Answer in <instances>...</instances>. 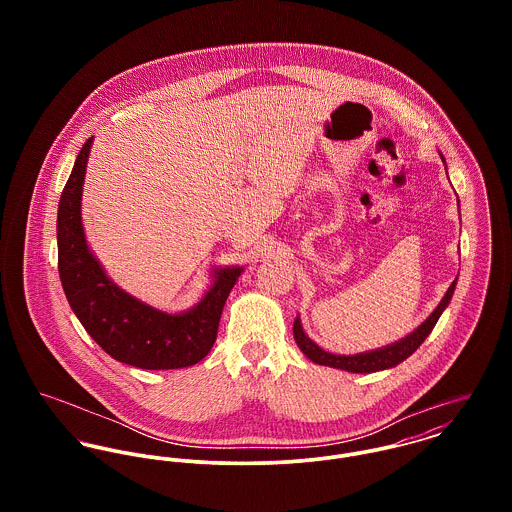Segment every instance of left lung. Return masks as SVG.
I'll list each match as a JSON object with an SVG mask.
<instances>
[{
  "instance_id": "8db88e82",
  "label": "left lung",
  "mask_w": 512,
  "mask_h": 512,
  "mask_svg": "<svg viewBox=\"0 0 512 512\" xmlns=\"http://www.w3.org/2000/svg\"><path fill=\"white\" fill-rule=\"evenodd\" d=\"M441 155V153H439ZM441 161L445 163V157L441 155ZM459 205V201H457ZM457 286V278L451 282V286L447 288L445 295L441 297L438 307L428 315V319L424 323H420L412 333H408L406 337L384 345L380 349H372L365 353H357V355H335L329 353L325 349H321L313 339H309V335L305 333L299 315L293 321V339L297 343V347L301 349V353L313 361L315 365L331 366V368H339V370H347V372H359V374H368V372H378V370H386V368H394L400 363H404L412 353H416V349L426 341V337L432 333V329L436 327L441 313L445 311V307L449 305L453 292Z\"/></svg>"
}]
</instances>
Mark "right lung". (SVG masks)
I'll list each match as a JSON object with an SVG mask.
<instances>
[{"label":"right lung","instance_id":"obj_1","mask_svg":"<svg viewBox=\"0 0 512 512\" xmlns=\"http://www.w3.org/2000/svg\"><path fill=\"white\" fill-rule=\"evenodd\" d=\"M92 142L86 140L74 161L57 213L59 276L69 305L86 333L124 365L146 370L197 365L215 345L222 307L244 266L211 268L207 292L177 313L153 307L114 284L82 226V187Z\"/></svg>","mask_w":512,"mask_h":512}]
</instances>
